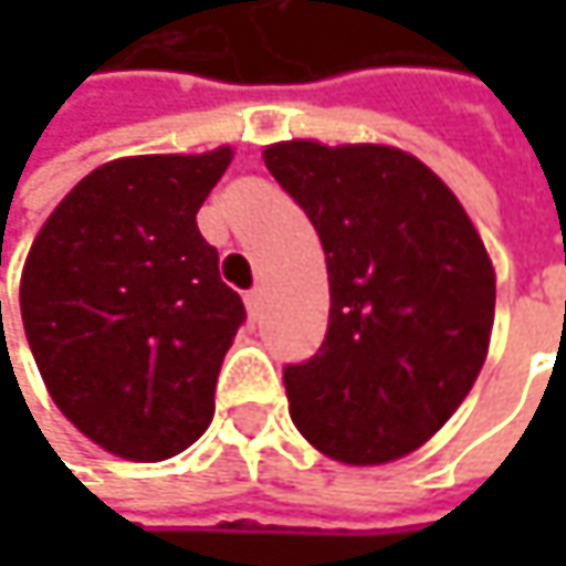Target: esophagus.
Returning <instances> with one entry per match:
<instances>
[{"mask_svg": "<svg viewBox=\"0 0 566 566\" xmlns=\"http://www.w3.org/2000/svg\"><path fill=\"white\" fill-rule=\"evenodd\" d=\"M261 302H264V290H261V286H254V290L245 293V308H249L251 317H258V312H261Z\"/></svg>", "mask_w": 566, "mask_h": 566, "instance_id": "esophagus-1", "label": "esophagus"}]
</instances>
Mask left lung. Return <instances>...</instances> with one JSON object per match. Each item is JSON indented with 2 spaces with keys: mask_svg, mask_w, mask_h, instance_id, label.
Wrapping results in <instances>:
<instances>
[{
  "mask_svg": "<svg viewBox=\"0 0 566 566\" xmlns=\"http://www.w3.org/2000/svg\"><path fill=\"white\" fill-rule=\"evenodd\" d=\"M264 164L317 229L327 334L286 365L295 428L353 467L422 447L489 353L494 271L467 210L416 157L380 144H273Z\"/></svg>",
  "mask_w": 566,
  "mask_h": 566,
  "instance_id": "1",
  "label": "left lung"
}]
</instances>
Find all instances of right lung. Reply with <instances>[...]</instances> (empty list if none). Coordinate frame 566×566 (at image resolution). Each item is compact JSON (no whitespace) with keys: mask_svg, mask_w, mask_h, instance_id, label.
I'll return each mask as SVG.
<instances>
[{"mask_svg":"<svg viewBox=\"0 0 566 566\" xmlns=\"http://www.w3.org/2000/svg\"><path fill=\"white\" fill-rule=\"evenodd\" d=\"M232 150L125 157L84 176L33 239L21 321L55 406L103 450L157 463L213 419L245 305L198 207Z\"/></svg>","mask_w":566,"mask_h":566,"instance_id":"right-lung-1","label":"right lung"}]
</instances>
